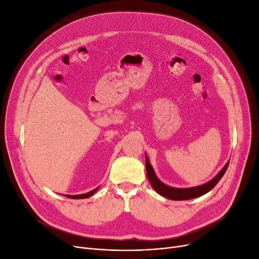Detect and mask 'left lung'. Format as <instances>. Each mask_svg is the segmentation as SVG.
<instances>
[{
    "label": "left lung",
    "instance_id": "1",
    "mask_svg": "<svg viewBox=\"0 0 259 259\" xmlns=\"http://www.w3.org/2000/svg\"><path fill=\"white\" fill-rule=\"evenodd\" d=\"M228 166H229V161L227 162L226 166L222 169V171L217 174L212 181H210L209 183H207L205 185H201V186L194 187V188L178 189V188H171L165 184H162L156 178V175H155V173L150 165V162H149V159L146 155V170H147V176H148L149 182H150L153 189L158 194L165 196L167 198L173 199V200H187V199L195 198V197L206 194L217 185V183L221 181V179L223 178L224 174L226 173V171L228 169Z\"/></svg>",
    "mask_w": 259,
    "mask_h": 259
}]
</instances>
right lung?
I'll use <instances>...</instances> for the list:
<instances>
[{"label": "right lung", "instance_id": "obj_1", "mask_svg": "<svg viewBox=\"0 0 259 259\" xmlns=\"http://www.w3.org/2000/svg\"><path fill=\"white\" fill-rule=\"evenodd\" d=\"M98 190V188L97 189H94V190H92V191H90V192H88V193H85V194H79V195H66L67 197H69V198H74V199H78V198H87V197H89V196H91V195H93L94 193H95V191H97Z\"/></svg>", "mask_w": 259, "mask_h": 259}]
</instances>
